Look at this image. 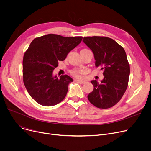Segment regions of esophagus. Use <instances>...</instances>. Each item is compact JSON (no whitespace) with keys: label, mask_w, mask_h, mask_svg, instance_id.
<instances>
[{"label":"esophagus","mask_w":151,"mask_h":151,"mask_svg":"<svg viewBox=\"0 0 151 151\" xmlns=\"http://www.w3.org/2000/svg\"><path fill=\"white\" fill-rule=\"evenodd\" d=\"M75 81L80 83L81 84H83L85 83V81H83V80H81V79H75Z\"/></svg>","instance_id":"esophagus-1"}]
</instances>
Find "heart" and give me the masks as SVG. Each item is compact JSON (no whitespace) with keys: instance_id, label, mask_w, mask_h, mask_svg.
I'll list each match as a JSON object with an SVG mask.
<instances>
[{"instance_id":"b5f03b06","label":"heart","mask_w":151,"mask_h":151,"mask_svg":"<svg viewBox=\"0 0 151 151\" xmlns=\"http://www.w3.org/2000/svg\"><path fill=\"white\" fill-rule=\"evenodd\" d=\"M79 73H80V71H79V70H73V71H71L72 74L75 76H78Z\"/></svg>"}]
</instances>
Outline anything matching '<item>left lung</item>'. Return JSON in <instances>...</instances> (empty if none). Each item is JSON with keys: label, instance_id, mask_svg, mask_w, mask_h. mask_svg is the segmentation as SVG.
Segmentation results:
<instances>
[{"label": "left lung", "instance_id": "obj_1", "mask_svg": "<svg viewBox=\"0 0 151 151\" xmlns=\"http://www.w3.org/2000/svg\"><path fill=\"white\" fill-rule=\"evenodd\" d=\"M83 42L92 50L95 65L102 67L104 76L101 83L91 81L94 89L88 99L97 108H110L120 101L127 88L130 66L126 52L108 37H85Z\"/></svg>", "mask_w": 151, "mask_h": 151}]
</instances>
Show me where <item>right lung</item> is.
<instances>
[{
  "mask_svg": "<svg viewBox=\"0 0 151 151\" xmlns=\"http://www.w3.org/2000/svg\"><path fill=\"white\" fill-rule=\"evenodd\" d=\"M83 37H64L48 34L35 38L24 54L23 81L29 94L39 104L50 107L58 104L66 96L73 79L68 75H53L59 61L81 42Z\"/></svg>",
  "mask_w": 151,
  "mask_h": 151,
  "instance_id": "1",
  "label": "right lung"
}]
</instances>
